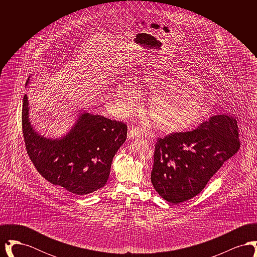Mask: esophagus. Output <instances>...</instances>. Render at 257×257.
<instances>
[{
	"instance_id": "obj_1",
	"label": "esophagus",
	"mask_w": 257,
	"mask_h": 257,
	"mask_svg": "<svg viewBox=\"0 0 257 257\" xmlns=\"http://www.w3.org/2000/svg\"><path fill=\"white\" fill-rule=\"evenodd\" d=\"M127 137H128L129 140L140 138L141 137V132L138 129H136V128H131V129H129V131L127 133Z\"/></svg>"
}]
</instances>
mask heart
Listing matches in <instances>:
<instances>
[{
	"mask_svg": "<svg viewBox=\"0 0 257 257\" xmlns=\"http://www.w3.org/2000/svg\"><path fill=\"white\" fill-rule=\"evenodd\" d=\"M179 75L163 77L147 75L140 82V89L150 93L146 111L156 129L166 133L181 132L198 122L206 111L207 87L198 77L181 79ZM136 91L131 86L119 85L112 108L119 114L134 110Z\"/></svg>",
	"mask_w": 257,
	"mask_h": 257,
	"instance_id": "b5f03b06",
	"label": "heart"
}]
</instances>
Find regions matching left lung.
Here are the masks:
<instances>
[{
    "label": "left lung",
    "mask_w": 257,
    "mask_h": 257,
    "mask_svg": "<svg viewBox=\"0 0 257 257\" xmlns=\"http://www.w3.org/2000/svg\"><path fill=\"white\" fill-rule=\"evenodd\" d=\"M240 147L237 121L211 116L196 129L158 139L151 182L165 200L180 203L198 195Z\"/></svg>",
    "instance_id": "left-lung-1"
}]
</instances>
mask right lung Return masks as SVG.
Here are the masks:
<instances>
[{"mask_svg": "<svg viewBox=\"0 0 257 257\" xmlns=\"http://www.w3.org/2000/svg\"><path fill=\"white\" fill-rule=\"evenodd\" d=\"M30 83V77L27 85ZM25 95L22 127L27 152L37 171L53 185L84 196L107 183L111 162L126 141L127 125L80 111L70 131L60 139L38 134L29 118Z\"/></svg>", "mask_w": 257, "mask_h": 257, "instance_id": "right-lung-1", "label": "right lung"}]
</instances>
